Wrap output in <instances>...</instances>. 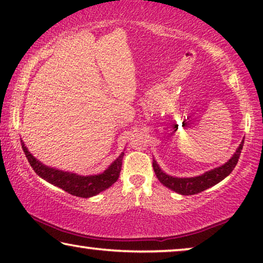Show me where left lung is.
<instances>
[{"label": "left lung", "mask_w": 263, "mask_h": 263, "mask_svg": "<svg viewBox=\"0 0 263 263\" xmlns=\"http://www.w3.org/2000/svg\"><path fill=\"white\" fill-rule=\"evenodd\" d=\"M243 143L245 140L242 139V142L238 145L236 151L234 152V155L230 157V159L227 160L224 164H222V165L217 167H214V169L209 171H205L202 175L195 176V177H175V176L167 175L166 172L162 170V167L158 165V163L156 162L155 158L154 162H152V166H154L157 178H158V181L163 185H165L166 187H169V189L179 195H195L216 185L217 183L223 181L227 176L232 174V171L238 162V158H240Z\"/></svg>", "instance_id": "obj_1"}]
</instances>
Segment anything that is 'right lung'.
Segmentation results:
<instances>
[{
	"instance_id": "right-lung-1",
	"label": "right lung",
	"mask_w": 263,
	"mask_h": 263,
	"mask_svg": "<svg viewBox=\"0 0 263 263\" xmlns=\"http://www.w3.org/2000/svg\"><path fill=\"white\" fill-rule=\"evenodd\" d=\"M21 145L30 166L36 172V175L40 176L46 182L60 187V189L65 190L66 193L73 196H78V197L82 198L93 197V196L100 194L101 191L108 189L119 178L124 152H121L118 158L113 160L111 165L101 174L84 176L45 165L44 163H41L40 160L30 154L23 140H21Z\"/></svg>"
}]
</instances>
